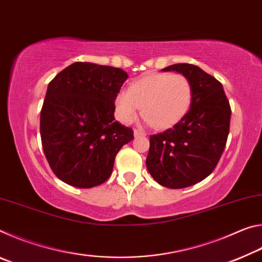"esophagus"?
Wrapping results in <instances>:
<instances>
[{
	"label": "esophagus",
	"mask_w": 262,
	"mask_h": 262,
	"mask_svg": "<svg viewBox=\"0 0 262 262\" xmlns=\"http://www.w3.org/2000/svg\"><path fill=\"white\" fill-rule=\"evenodd\" d=\"M134 136H135V137L145 136V133H143L142 130H139V129H135V130H134Z\"/></svg>",
	"instance_id": "obj_1"
}]
</instances>
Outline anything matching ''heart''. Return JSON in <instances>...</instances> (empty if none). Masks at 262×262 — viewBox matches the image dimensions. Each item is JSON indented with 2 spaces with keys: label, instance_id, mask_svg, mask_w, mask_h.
Instances as JSON below:
<instances>
[{
  "label": "heart",
  "instance_id": "obj_1",
  "mask_svg": "<svg viewBox=\"0 0 262 262\" xmlns=\"http://www.w3.org/2000/svg\"><path fill=\"white\" fill-rule=\"evenodd\" d=\"M193 88L183 74L157 73L133 82L128 91L115 97V111L123 123H129L142 108V114L155 128L174 126L188 112Z\"/></svg>",
  "mask_w": 262,
  "mask_h": 262
}]
</instances>
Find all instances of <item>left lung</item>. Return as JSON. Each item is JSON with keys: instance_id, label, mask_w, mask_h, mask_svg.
<instances>
[{"instance_id": "8db88e82", "label": "left lung", "mask_w": 262, "mask_h": 262, "mask_svg": "<svg viewBox=\"0 0 262 262\" xmlns=\"http://www.w3.org/2000/svg\"><path fill=\"white\" fill-rule=\"evenodd\" d=\"M162 70L185 75L192 83L193 98L178 123L150 136L145 164L159 185L185 188L214 171L227 144L231 108L222 84L198 66L178 63Z\"/></svg>"}]
</instances>
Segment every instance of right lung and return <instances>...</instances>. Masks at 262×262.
<instances>
[{"instance_id":"right-lung-1","label":"right lung","mask_w":262,"mask_h":262,"mask_svg":"<svg viewBox=\"0 0 262 262\" xmlns=\"http://www.w3.org/2000/svg\"><path fill=\"white\" fill-rule=\"evenodd\" d=\"M128 78L120 68L75 62L48 84L40 113L42 149L63 183L91 188L110 178L117 154L134 139L115 121L114 100Z\"/></svg>"}]
</instances>
